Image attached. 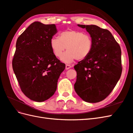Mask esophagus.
Segmentation results:
<instances>
[{
    "mask_svg": "<svg viewBox=\"0 0 133 133\" xmlns=\"http://www.w3.org/2000/svg\"><path fill=\"white\" fill-rule=\"evenodd\" d=\"M70 68H72V66L71 65H69V64H66V65H65V69H66V70H68V69H69Z\"/></svg>",
    "mask_w": 133,
    "mask_h": 133,
    "instance_id": "esophagus-1",
    "label": "esophagus"
}]
</instances>
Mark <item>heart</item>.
<instances>
[{"instance_id": "1", "label": "heart", "mask_w": 133, "mask_h": 133, "mask_svg": "<svg viewBox=\"0 0 133 133\" xmlns=\"http://www.w3.org/2000/svg\"><path fill=\"white\" fill-rule=\"evenodd\" d=\"M50 45L54 55L57 57L66 48L68 51L62 55L60 59L64 63H70L76 59L82 60L89 56L92 48V41L88 34L69 30L61 32L59 38L53 37Z\"/></svg>"}]
</instances>
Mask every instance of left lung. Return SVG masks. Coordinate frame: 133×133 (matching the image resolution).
Segmentation results:
<instances>
[{"mask_svg": "<svg viewBox=\"0 0 133 133\" xmlns=\"http://www.w3.org/2000/svg\"><path fill=\"white\" fill-rule=\"evenodd\" d=\"M86 29L92 41L89 56L74 66L77 79L74 90L89 103L104 100L112 92L122 73L121 50L112 34L95 25H78Z\"/></svg>", "mask_w": 133, "mask_h": 133, "instance_id": "8db88e82", "label": "left lung"}]
</instances>
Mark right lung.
<instances>
[{
	"mask_svg": "<svg viewBox=\"0 0 133 133\" xmlns=\"http://www.w3.org/2000/svg\"><path fill=\"white\" fill-rule=\"evenodd\" d=\"M56 33L55 24L37 21L16 42L13 70L22 92L35 102H44L54 94L58 79L65 68L51 48V39Z\"/></svg>",
	"mask_w": 133,
	"mask_h": 133,
	"instance_id": "obj_1",
	"label": "right lung"
}]
</instances>
